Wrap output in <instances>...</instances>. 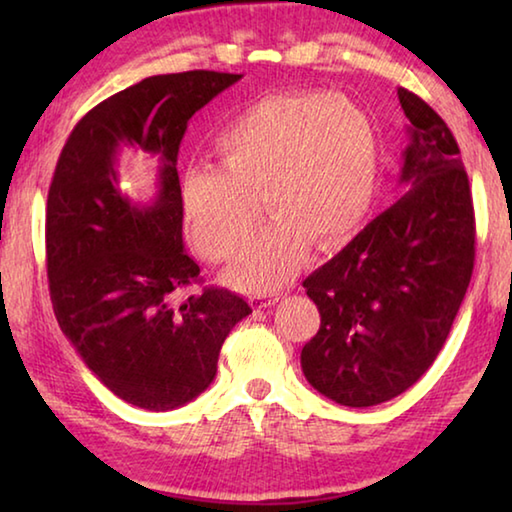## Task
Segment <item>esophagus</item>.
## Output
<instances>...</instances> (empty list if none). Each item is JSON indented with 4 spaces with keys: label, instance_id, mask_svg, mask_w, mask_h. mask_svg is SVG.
Here are the masks:
<instances>
[{
    "label": "esophagus",
    "instance_id": "34e87169",
    "mask_svg": "<svg viewBox=\"0 0 512 512\" xmlns=\"http://www.w3.org/2000/svg\"><path fill=\"white\" fill-rule=\"evenodd\" d=\"M280 300L277 296H257V298H253V305L255 307H259V309H264V307H271V305H275V302Z\"/></svg>",
    "mask_w": 512,
    "mask_h": 512
}]
</instances>
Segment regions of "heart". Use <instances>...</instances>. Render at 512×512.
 Masks as SVG:
<instances>
[{
	"label": "heart",
	"mask_w": 512,
	"mask_h": 512,
	"mask_svg": "<svg viewBox=\"0 0 512 512\" xmlns=\"http://www.w3.org/2000/svg\"><path fill=\"white\" fill-rule=\"evenodd\" d=\"M221 167L180 176L185 221L205 257H235L253 235L264 196L275 214L230 277L273 291L311 250L348 241L377 196L379 142L366 110L343 97L287 92L259 99L216 137Z\"/></svg>",
	"instance_id": "heart-1"
}]
</instances>
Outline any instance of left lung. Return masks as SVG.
I'll list each match as a JSON object with an SVG mask.
<instances>
[{
	"label": "left lung",
	"instance_id": "obj_1",
	"mask_svg": "<svg viewBox=\"0 0 512 512\" xmlns=\"http://www.w3.org/2000/svg\"><path fill=\"white\" fill-rule=\"evenodd\" d=\"M411 144L395 205L372 219L302 287L320 327L302 372L336 404L375 406L404 393L443 350L474 268V205L461 149L443 117L397 90Z\"/></svg>",
	"mask_w": 512,
	"mask_h": 512
}]
</instances>
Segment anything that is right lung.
Instances as JSON below:
<instances>
[{"label": "right lung", "mask_w": 512, "mask_h": 512, "mask_svg": "<svg viewBox=\"0 0 512 512\" xmlns=\"http://www.w3.org/2000/svg\"><path fill=\"white\" fill-rule=\"evenodd\" d=\"M241 74L149 76L85 115L60 151L47 196L49 296L60 329L103 386L146 411L178 409L216 375L219 352L241 318L237 293L203 287L185 253L178 149L194 112ZM119 145L161 155L159 196L127 201L114 160Z\"/></svg>", "instance_id": "1"}]
</instances>
